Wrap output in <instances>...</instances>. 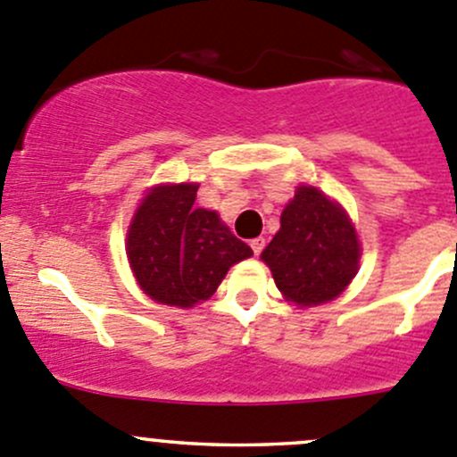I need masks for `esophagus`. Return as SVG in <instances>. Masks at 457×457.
<instances>
[{"instance_id": "obj_1", "label": "esophagus", "mask_w": 457, "mask_h": 457, "mask_svg": "<svg viewBox=\"0 0 457 457\" xmlns=\"http://www.w3.org/2000/svg\"><path fill=\"white\" fill-rule=\"evenodd\" d=\"M250 245H252V252H254V254L258 256V254H261L262 250H265V238L258 237V238H254V241L250 243Z\"/></svg>"}]
</instances>
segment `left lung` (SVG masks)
<instances>
[{"mask_svg":"<svg viewBox=\"0 0 457 457\" xmlns=\"http://www.w3.org/2000/svg\"><path fill=\"white\" fill-rule=\"evenodd\" d=\"M276 287L301 307L334 301L358 271L361 243L347 212L320 190L301 186L261 254Z\"/></svg>","mask_w":457,"mask_h":457,"instance_id":"left-lung-1","label":"left lung"}]
</instances>
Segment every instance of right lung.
Here are the masks:
<instances>
[{
	"mask_svg": "<svg viewBox=\"0 0 457 457\" xmlns=\"http://www.w3.org/2000/svg\"><path fill=\"white\" fill-rule=\"evenodd\" d=\"M196 190V183L152 187L128 228L126 252L137 283L161 305L207 301L229 267L252 256L216 212L195 205Z\"/></svg>",
	"mask_w": 457,
	"mask_h": 457,
	"instance_id": "1",
	"label": "right lung"
}]
</instances>
